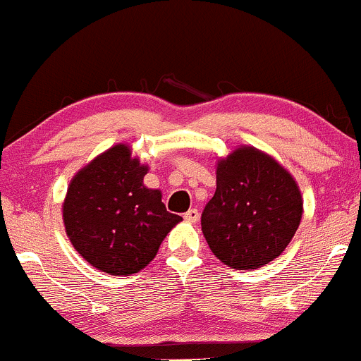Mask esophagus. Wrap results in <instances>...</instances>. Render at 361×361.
<instances>
[{"label": "esophagus", "instance_id": "1", "mask_svg": "<svg viewBox=\"0 0 361 361\" xmlns=\"http://www.w3.org/2000/svg\"><path fill=\"white\" fill-rule=\"evenodd\" d=\"M184 219L188 222H196V221H198V219H200L198 208H189V210L184 214Z\"/></svg>", "mask_w": 361, "mask_h": 361}]
</instances>
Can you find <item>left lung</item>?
Returning <instances> with one entry per match:
<instances>
[{
    "mask_svg": "<svg viewBox=\"0 0 361 361\" xmlns=\"http://www.w3.org/2000/svg\"><path fill=\"white\" fill-rule=\"evenodd\" d=\"M302 217L290 173L254 147H240L217 166V189L203 208L202 231L217 259L255 269L287 248Z\"/></svg>",
    "mask_w": 361,
    "mask_h": 361,
    "instance_id": "8db88e82",
    "label": "left lung"
}]
</instances>
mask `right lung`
Returning a JSON list of instances; mask_svg holds the SVG:
<instances>
[{
    "mask_svg": "<svg viewBox=\"0 0 361 361\" xmlns=\"http://www.w3.org/2000/svg\"><path fill=\"white\" fill-rule=\"evenodd\" d=\"M146 173L147 166L118 144L71 180L62 210L66 233L85 261L104 273L128 276L146 267L182 221L166 212L158 189L142 184Z\"/></svg>",
    "mask_w": 361,
    "mask_h": 361,
    "instance_id": "add662e5",
    "label": "right lung"
}]
</instances>
